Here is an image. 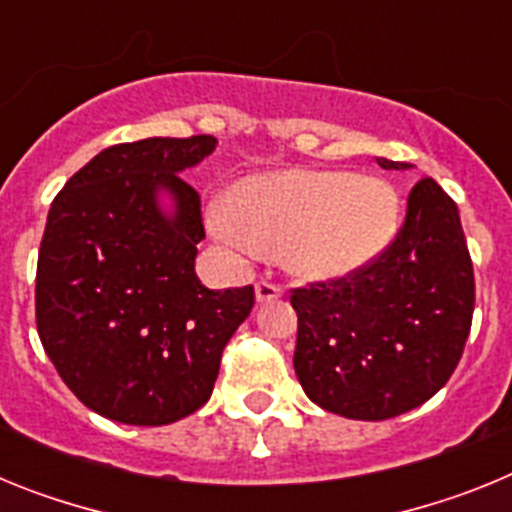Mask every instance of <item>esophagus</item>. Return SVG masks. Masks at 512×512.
Masks as SVG:
<instances>
[{
  "instance_id": "34e87169",
  "label": "esophagus",
  "mask_w": 512,
  "mask_h": 512,
  "mask_svg": "<svg viewBox=\"0 0 512 512\" xmlns=\"http://www.w3.org/2000/svg\"><path fill=\"white\" fill-rule=\"evenodd\" d=\"M282 297V287L274 282H259L256 284V300L259 302H271V300H279Z\"/></svg>"
}]
</instances>
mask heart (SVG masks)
<instances>
[{
    "instance_id": "obj_1",
    "label": "heart",
    "mask_w": 512,
    "mask_h": 512,
    "mask_svg": "<svg viewBox=\"0 0 512 512\" xmlns=\"http://www.w3.org/2000/svg\"><path fill=\"white\" fill-rule=\"evenodd\" d=\"M397 217L400 200L384 179L289 169L238 182L207 223L233 251L279 256L297 277L333 279L372 261Z\"/></svg>"
}]
</instances>
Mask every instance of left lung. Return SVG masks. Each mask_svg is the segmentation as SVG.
Masks as SVG:
<instances>
[{"instance_id": "left-lung-1", "label": "left lung", "mask_w": 512, "mask_h": 512, "mask_svg": "<svg viewBox=\"0 0 512 512\" xmlns=\"http://www.w3.org/2000/svg\"><path fill=\"white\" fill-rule=\"evenodd\" d=\"M382 169H408L377 158ZM295 372L328 413L387 420L449 382L474 312V269L459 210L431 176L410 189L405 220L359 269L295 287Z\"/></svg>"}]
</instances>
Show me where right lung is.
I'll list each match as a JSON object with an SVG mask.
<instances>
[{
    "instance_id": "1",
    "label": "right lung",
    "mask_w": 512,
    "mask_h": 512,
    "mask_svg": "<svg viewBox=\"0 0 512 512\" xmlns=\"http://www.w3.org/2000/svg\"><path fill=\"white\" fill-rule=\"evenodd\" d=\"M215 146L192 135L104 148L48 212L35 274L40 343L66 387L117 423L169 425L200 410L256 300L251 284L217 292L194 271L202 202L179 171ZM158 188L175 194L171 218L157 210Z\"/></svg>"
}]
</instances>
